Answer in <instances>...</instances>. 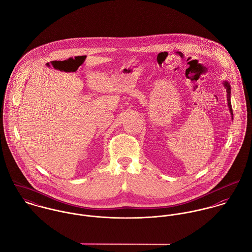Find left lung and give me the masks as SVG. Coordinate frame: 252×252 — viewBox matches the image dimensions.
Instances as JSON below:
<instances>
[{
    "instance_id": "left-lung-1",
    "label": "left lung",
    "mask_w": 252,
    "mask_h": 252,
    "mask_svg": "<svg viewBox=\"0 0 252 252\" xmlns=\"http://www.w3.org/2000/svg\"><path fill=\"white\" fill-rule=\"evenodd\" d=\"M223 84H224V87L226 88V91H227L228 108H229V110H230V112H231V116H232V118H233V110H232V105H231V86H230L229 82H227V81H224Z\"/></svg>"
}]
</instances>
